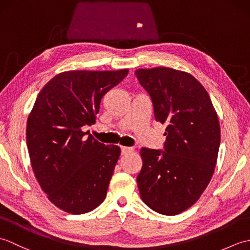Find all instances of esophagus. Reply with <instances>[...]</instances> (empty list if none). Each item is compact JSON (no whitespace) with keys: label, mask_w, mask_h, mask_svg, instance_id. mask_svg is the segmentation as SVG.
Here are the masks:
<instances>
[{"label":"esophagus","mask_w":250,"mask_h":250,"mask_svg":"<svg viewBox=\"0 0 250 250\" xmlns=\"http://www.w3.org/2000/svg\"><path fill=\"white\" fill-rule=\"evenodd\" d=\"M131 151H133V148H132V147L121 146V153H122V155H125V153H129Z\"/></svg>","instance_id":"34e87169"}]
</instances>
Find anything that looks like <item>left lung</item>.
Returning <instances> with one entry per match:
<instances>
[{"label": "left lung", "instance_id": "left-lung-1", "mask_svg": "<svg viewBox=\"0 0 250 250\" xmlns=\"http://www.w3.org/2000/svg\"><path fill=\"white\" fill-rule=\"evenodd\" d=\"M135 75L150 95L156 120L167 125L164 150L141 149V198L159 214L177 215L199 200L213 176L218 116L205 88L189 73L161 66L140 68Z\"/></svg>", "mask_w": 250, "mask_h": 250}]
</instances>
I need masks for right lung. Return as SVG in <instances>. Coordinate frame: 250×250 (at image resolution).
Returning a JSON list of instances; mask_svg holds the SVG:
<instances>
[{"label":"right lung","instance_id":"right-lung-1","mask_svg":"<svg viewBox=\"0 0 250 250\" xmlns=\"http://www.w3.org/2000/svg\"><path fill=\"white\" fill-rule=\"evenodd\" d=\"M128 72H63L37 95L26 122L31 166L49 201L66 213L91 211L107 193L120 148L83 128L95 124L101 99Z\"/></svg>","mask_w":250,"mask_h":250}]
</instances>
